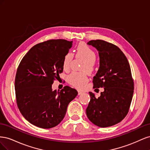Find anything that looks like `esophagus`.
Returning <instances> with one entry per match:
<instances>
[{
  "mask_svg": "<svg viewBox=\"0 0 150 150\" xmlns=\"http://www.w3.org/2000/svg\"><path fill=\"white\" fill-rule=\"evenodd\" d=\"M84 92L83 91H78V95H81V94H82Z\"/></svg>",
  "mask_w": 150,
  "mask_h": 150,
  "instance_id": "34e87169",
  "label": "esophagus"
}]
</instances>
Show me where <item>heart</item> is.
<instances>
[{"label": "heart", "mask_w": 150, "mask_h": 150, "mask_svg": "<svg viewBox=\"0 0 150 150\" xmlns=\"http://www.w3.org/2000/svg\"><path fill=\"white\" fill-rule=\"evenodd\" d=\"M75 57L82 59L84 61L81 66L83 72H73L69 75L67 81L69 84L76 88H83L89 81L87 71L89 73L95 70L96 68V54L94 50L85 43H79L75 48ZM74 56L71 52H66L62 59V67L64 70L67 71L70 69L71 64L73 60Z\"/></svg>", "instance_id": "1"}]
</instances>
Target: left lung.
Masks as SVG:
<instances>
[{
    "label": "left lung",
    "instance_id": "obj_1",
    "mask_svg": "<svg viewBox=\"0 0 150 150\" xmlns=\"http://www.w3.org/2000/svg\"><path fill=\"white\" fill-rule=\"evenodd\" d=\"M96 48L99 67L93 78V88H104L98 98L91 97L86 115L93 124L101 128L115 125L128 114L134 92V82L126 57L116 45L103 40L88 42Z\"/></svg>",
    "mask_w": 150,
    "mask_h": 150
}]
</instances>
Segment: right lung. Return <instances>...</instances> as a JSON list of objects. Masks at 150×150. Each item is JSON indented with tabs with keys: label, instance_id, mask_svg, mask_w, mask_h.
<instances>
[{
	"label": "right lung",
	"instance_id": "obj_1",
	"mask_svg": "<svg viewBox=\"0 0 150 150\" xmlns=\"http://www.w3.org/2000/svg\"><path fill=\"white\" fill-rule=\"evenodd\" d=\"M72 41L51 39L35 45L18 66L15 90L18 108L25 119L40 128L58 125L64 118L69 103L78 91L64 86L52 91L54 81L63 71L62 59Z\"/></svg>",
	"mask_w": 150,
	"mask_h": 150
}]
</instances>
